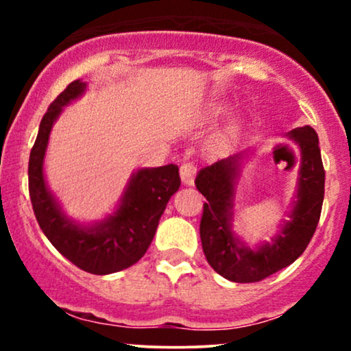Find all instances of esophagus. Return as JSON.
I'll return each instance as SVG.
<instances>
[{
	"label": "esophagus",
	"instance_id": "obj_1",
	"mask_svg": "<svg viewBox=\"0 0 351 351\" xmlns=\"http://www.w3.org/2000/svg\"><path fill=\"white\" fill-rule=\"evenodd\" d=\"M180 175H181V181L186 186H193L195 184V176H196V165L191 162H184L180 168Z\"/></svg>",
	"mask_w": 351,
	"mask_h": 351
}]
</instances>
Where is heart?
Returning a JSON list of instances; mask_svg holds the SVG:
<instances>
[{"mask_svg": "<svg viewBox=\"0 0 351 351\" xmlns=\"http://www.w3.org/2000/svg\"><path fill=\"white\" fill-rule=\"evenodd\" d=\"M226 110H228V107L224 106V104H213V106L209 107V117H213V119H217V117L223 115ZM234 132H236V127H234V125H231V127H228L226 134L232 135Z\"/></svg>", "mask_w": 351, "mask_h": 351, "instance_id": "heart-1", "label": "heart"}]
</instances>
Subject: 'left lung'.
Wrapping results in <instances>:
<instances>
[{"label":"left lung","mask_w":351,"mask_h":351,"mask_svg":"<svg viewBox=\"0 0 351 351\" xmlns=\"http://www.w3.org/2000/svg\"><path fill=\"white\" fill-rule=\"evenodd\" d=\"M285 136L300 150L299 181L289 219L280 224L271 243L264 241L249 247L232 226L236 183L249 152L219 160L196 176V188L206 198L199 224L203 252L209 265L224 279L249 284L272 276L300 257L315 232L325 193L318 135L310 125H305L293 128Z\"/></svg>","instance_id":"8db88e82"}]
</instances>
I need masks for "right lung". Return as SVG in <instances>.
<instances>
[{"label": "right lung", "instance_id": "1", "mask_svg": "<svg viewBox=\"0 0 351 351\" xmlns=\"http://www.w3.org/2000/svg\"><path fill=\"white\" fill-rule=\"evenodd\" d=\"M87 82L74 80L51 104L39 125L29 155V196L36 219L51 244L82 271L107 276L138 263L155 236L168 201L178 191L181 180L176 165L140 168L130 176L119 206L112 215L92 224L71 219L47 188L44 156L52 125L71 102L82 97Z\"/></svg>", "mask_w": 351, "mask_h": 351}]
</instances>
